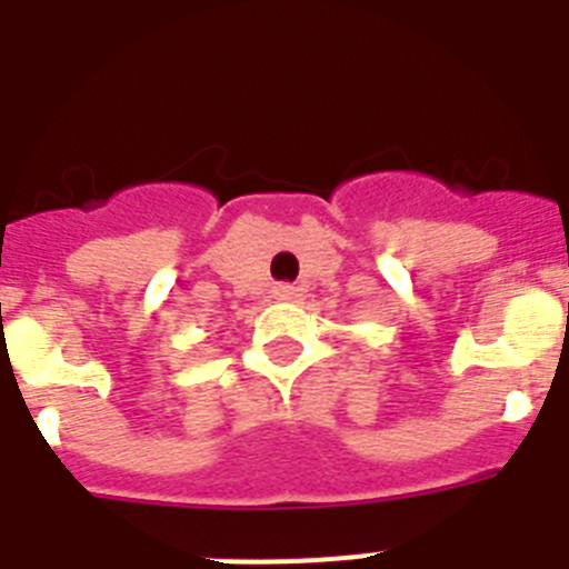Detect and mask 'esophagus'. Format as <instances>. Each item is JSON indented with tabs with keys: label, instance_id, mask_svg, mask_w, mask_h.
Returning a JSON list of instances; mask_svg holds the SVG:
<instances>
[{
	"label": "esophagus",
	"instance_id": "1",
	"mask_svg": "<svg viewBox=\"0 0 569 569\" xmlns=\"http://www.w3.org/2000/svg\"><path fill=\"white\" fill-rule=\"evenodd\" d=\"M273 296H276V299H281V301H290L296 296V288H293V284H276Z\"/></svg>",
	"mask_w": 569,
	"mask_h": 569
}]
</instances>
